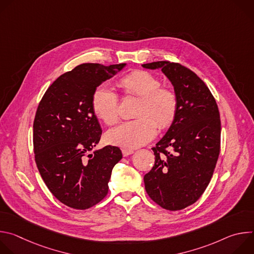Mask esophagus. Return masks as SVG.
Masks as SVG:
<instances>
[{
	"mask_svg": "<svg viewBox=\"0 0 254 254\" xmlns=\"http://www.w3.org/2000/svg\"><path fill=\"white\" fill-rule=\"evenodd\" d=\"M122 152H123V156L124 157H127V156L133 154V151L132 150H128V149H124Z\"/></svg>",
	"mask_w": 254,
	"mask_h": 254,
	"instance_id": "obj_1",
	"label": "esophagus"
}]
</instances>
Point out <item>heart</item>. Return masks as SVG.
I'll list each match as a JSON object with an SVG mask.
<instances>
[{
	"label": "heart",
	"instance_id": "heart-1",
	"mask_svg": "<svg viewBox=\"0 0 254 254\" xmlns=\"http://www.w3.org/2000/svg\"><path fill=\"white\" fill-rule=\"evenodd\" d=\"M120 86L126 94L139 97L133 121H127L111 128L105 134L108 143L125 149H136L151 141L160 128L168 127L178 113L176 92L161 86L158 77L148 71L135 70L122 77ZM91 106L94 115L106 125L119 119V98L110 87L100 85L93 91Z\"/></svg>",
	"mask_w": 254,
	"mask_h": 254
}]
</instances>
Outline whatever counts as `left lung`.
<instances>
[{
  "label": "left lung",
  "instance_id": "8db88e82",
  "mask_svg": "<svg viewBox=\"0 0 254 254\" xmlns=\"http://www.w3.org/2000/svg\"><path fill=\"white\" fill-rule=\"evenodd\" d=\"M161 69L178 97V113L153 148L155 165L144 188L162 208L176 211L194 204L206 190L220 152L221 123L216 100L193 71L179 63L141 65Z\"/></svg>",
  "mask_w": 254,
  "mask_h": 254
}]
</instances>
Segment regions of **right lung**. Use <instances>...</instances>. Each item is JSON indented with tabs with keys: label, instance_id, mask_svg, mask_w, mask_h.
<instances>
[{
	"label": "right lung",
	"instance_id": "add662e5",
	"mask_svg": "<svg viewBox=\"0 0 254 254\" xmlns=\"http://www.w3.org/2000/svg\"><path fill=\"white\" fill-rule=\"evenodd\" d=\"M126 65H78L59 76L38 105L33 125L36 165L50 192L70 208L84 210L99 203L123 158L113 146L87 153L102 131L92 111L93 91Z\"/></svg>",
	"mask_w": 254,
	"mask_h": 254
}]
</instances>
